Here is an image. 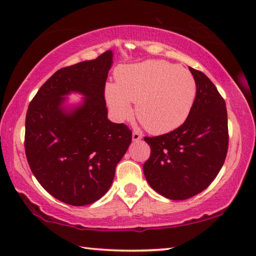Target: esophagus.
Wrapping results in <instances>:
<instances>
[{"instance_id": "esophagus-1", "label": "esophagus", "mask_w": 256, "mask_h": 256, "mask_svg": "<svg viewBox=\"0 0 256 256\" xmlns=\"http://www.w3.org/2000/svg\"><path fill=\"white\" fill-rule=\"evenodd\" d=\"M141 138H142V136H141L140 133H138V132H133V133H132V140H133L134 142L140 141Z\"/></svg>"}]
</instances>
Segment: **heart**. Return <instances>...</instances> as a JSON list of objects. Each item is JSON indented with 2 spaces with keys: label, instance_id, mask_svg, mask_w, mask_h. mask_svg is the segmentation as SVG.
<instances>
[{
  "label": "heart",
  "instance_id": "obj_1",
  "mask_svg": "<svg viewBox=\"0 0 256 256\" xmlns=\"http://www.w3.org/2000/svg\"><path fill=\"white\" fill-rule=\"evenodd\" d=\"M196 97V79L188 70L166 60H149L116 71V84L106 86V102L120 122L136 114L146 128L164 134L180 128Z\"/></svg>",
  "mask_w": 256,
  "mask_h": 256
}]
</instances>
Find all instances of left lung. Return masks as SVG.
Returning <instances> with one entry per match:
<instances>
[{
    "label": "left lung",
    "instance_id": "1",
    "mask_svg": "<svg viewBox=\"0 0 256 256\" xmlns=\"http://www.w3.org/2000/svg\"><path fill=\"white\" fill-rule=\"evenodd\" d=\"M190 71L196 97L188 118L174 131L144 138L151 149L144 164L146 180L170 200H186L206 190L222 170L228 150L226 104L204 73Z\"/></svg>",
    "mask_w": 256,
    "mask_h": 256
}]
</instances>
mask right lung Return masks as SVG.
<instances>
[{
	"mask_svg": "<svg viewBox=\"0 0 256 256\" xmlns=\"http://www.w3.org/2000/svg\"><path fill=\"white\" fill-rule=\"evenodd\" d=\"M112 52L55 72L38 90L26 116L24 149L32 174L66 204H92L110 190L116 164L132 141L125 124L107 118L105 84ZM79 93L78 104L67 96Z\"/></svg>",
	"mask_w": 256,
	"mask_h": 256,
	"instance_id": "right-lung-1",
	"label": "right lung"
}]
</instances>
